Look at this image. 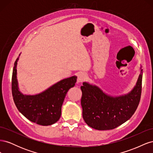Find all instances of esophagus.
I'll return each instance as SVG.
<instances>
[{
    "label": "esophagus",
    "mask_w": 153,
    "mask_h": 153,
    "mask_svg": "<svg viewBox=\"0 0 153 153\" xmlns=\"http://www.w3.org/2000/svg\"><path fill=\"white\" fill-rule=\"evenodd\" d=\"M87 78V75L84 73H79L78 74V77H77V82L78 83H81L83 82Z\"/></svg>",
    "instance_id": "34e87169"
}]
</instances>
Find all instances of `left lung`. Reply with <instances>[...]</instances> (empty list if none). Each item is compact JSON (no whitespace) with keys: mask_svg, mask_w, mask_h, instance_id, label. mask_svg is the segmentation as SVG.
I'll return each mask as SVG.
<instances>
[{"mask_svg":"<svg viewBox=\"0 0 153 153\" xmlns=\"http://www.w3.org/2000/svg\"><path fill=\"white\" fill-rule=\"evenodd\" d=\"M136 85L128 94L112 96L96 85L83 82L81 105L82 116L86 124L98 130L112 129L127 121L135 113L139 104L143 70Z\"/></svg>","mask_w":153,"mask_h":153,"instance_id":"obj_1","label":"left lung"}]
</instances>
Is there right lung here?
<instances>
[{"label":"right lung","mask_w":153,"mask_h":153,"mask_svg":"<svg viewBox=\"0 0 153 153\" xmlns=\"http://www.w3.org/2000/svg\"><path fill=\"white\" fill-rule=\"evenodd\" d=\"M20 54L19 55V56ZM15 62L12 75V94L19 112L29 121L43 126L56 123L61 117V107L69 89L74 87L76 76L64 78L35 95L24 94L19 90L17 80V62Z\"/></svg>","instance_id":"add662e5"}]
</instances>
